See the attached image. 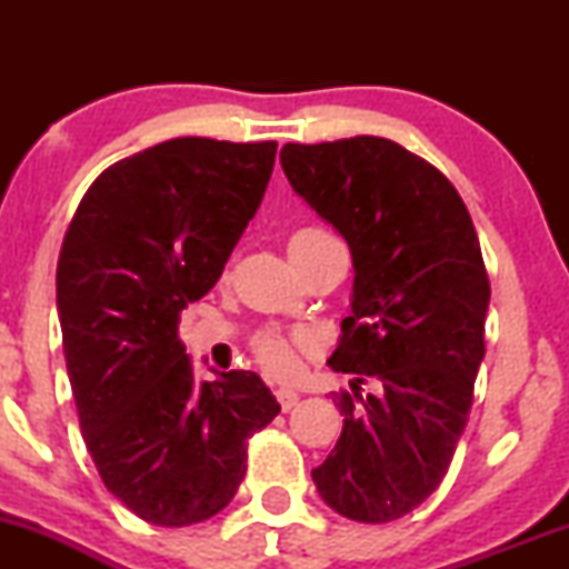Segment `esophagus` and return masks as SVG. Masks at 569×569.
I'll return each mask as SVG.
<instances>
[{
  "mask_svg": "<svg viewBox=\"0 0 569 569\" xmlns=\"http://www.w3.org/2000/svg\"><path fill=\"white\" fill-rule=\"evenodd\" d=\"M276 398H278L280 409H283V411H291L299 403V393H297V390H289V388L276 390Z\"/></svg>",
  "mask_w": 569,
  "mask_h": 569,
  "instance_id": "obj_1",
  "label": "esophagus"
}]
</instances>
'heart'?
<instances>
[{"mask_svg": "<svg viewBox=\"0 0 569 569\" xmlns=\"http://www.w3.org/2000/svg\"><path fill=\"white\" fill-rule=\"evenodd\" d=\"M329 238V232L321 227H305V230L291 234L293 240H318ZM310 348V339L305 335L286 337V335H262L253 342V352H257V361L276 377H291L299 369V352Z\"/></svg>", "mask_w": 569, "mask_h": 569, "instance_id": "1", "label": "heart"}]
</instances>
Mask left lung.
<instances>
[{
	"label": "left lung",
	"mask_w": 569,
	"mask_h": 569,
	"mask_svg": "<svg viewBox=\"0 0 569 569\" xmlns=\"http://www.w3.org/2000/svg\"><path fill=\"white\" fill-rule=\"evenodd\" d=\"M280 166L356 270L329 358L356 380L331 393L345 426L312 481L337 513L385 525L436 492L466 430L489 305L479 238L447 176L390 139L286 143Z\"/></svg>",
	"instance_id": "left-lung-1"
}]
</instances>
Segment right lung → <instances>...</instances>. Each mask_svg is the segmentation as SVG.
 <instances>
[{"label":"right lung","mask_w":569,"mask_h":569,"mask_svg":"<svg viewBox=\"0 0 569 569\" xmlns=\"http://www.w3.org/2000/svg\"><path fill=\"white\" fill-rule=\"evenodd\" d=\"M276 141L187 136L109 166L77 206L56 291L82 439L139 519H211L246 476L248 439L280 403L253 371L194 382L181 310L217 286L257 213Z\"/></svg>","instance_id":"add662e5"}]
</instances>
